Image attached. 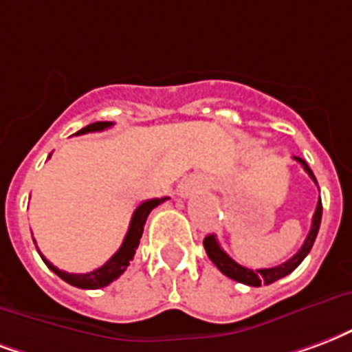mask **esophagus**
Instances as JSON below:
<instances>
[{
  "label": "esophagus",
  "instance_id": "1",
  "mask_svg": "<svg viewBox=\"0 0 352 352\" xmlns=\"http://www.w3.org/2000/svg\"><path fill=\"white\" fill-rule=\"evenodd\" d=\"M203 188V183H201V179L196 175H190L184 179L183 183L179 184V196L181 197H192L194 194H197L199 190Z\"/></svg>",
  "mask_w": 352,
  "mask_h": 352
}]
</instances>
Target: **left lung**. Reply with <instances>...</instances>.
Returning <instances> with one entry per match:
<instances>
[{
    "label": "left lung",
    "mask_w": 352,
    "mask_h": 352,
    "mask_svg": "<svg viewBox=\"0 0 352 352\" xmlns=\"http://www.w3.org/2000/svg\"><path fill=\"white\" fill-rule=\"evenodd\" d=\"M298 162L302 164V168L306 169V173H308L311 179L315 181L314 173H311V169L309 166L302 158H296ZM317 184V181H315ZM321 216H322V205H321V197H319V201H317V209L314 212V220H311V229H309L308 236H306V241L304 244L300 246V250L296 252L295 256L291 257L289 261L282 263V265H278V267H272V269H246V267H242L239 265L236 261H233L231 257L226 254L222 250V246L218 244L214 235H209L205 236V241H203V246H205V252H207V256L212 263H214L218 270L226 274L228 278L231 280H235V282H241V283H246V285H252V287H259V285H270V283H274L276 280H280L283 276L291 274L293 270L304 261V257L308 256L309 250L314 246L315 242V236L319 233V226H321Z\"/></svg>",
    "instance_id": "1"
}]
</instances>
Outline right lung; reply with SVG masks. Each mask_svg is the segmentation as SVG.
I'll use <instances>...</instances> for the list:
<instances>
[{"label":"right lung","mask_w":352,"mask_h":352,"mask_svg":"<svg viewBox=\"0 0 352 352\" xmlns=\"http://www.w3.org/2000/svg\"><path fill=\"white\" fill-rule=\"evenodd\" d=\"M111 124L110 121H96V123L87 124L85 129L78 130L76 136L80 134H87V132H100V130L110 129ZM50 158V156H48ZM168 199V197H156V199H147V201H143L136 210H134V214H132V220H130L129 231H126V235H124V241L121 244V248L117 250L116 254L108 259V261L104 263L100 269L93 270V272H87V274H69V272H65V270H59L57 267H54L48 259L44 256L43 261L46 263V267L52 270V272H56L61 280H65L70 285H74V287L80 289H100L106 287V285H110L113 280H117L119 276L123 274L126 267L132 261V257L136 254L138 244H140V239H142L143 233V226H145V220H147V216L153 209H155L156 205H160ZM35 242V241H33Z\"/></svg>","instance_id":"obj_1"}]
</instances>
